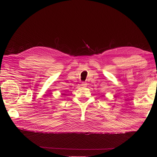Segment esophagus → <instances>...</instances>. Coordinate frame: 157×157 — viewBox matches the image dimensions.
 Returning <instances> with one entry per match:
<instances>
[{
  "mask_svg": "<svg viewBox=\"0 0 157 157\" xmlns=\"http://www.w3.org/2000/svg\"><path fill=\"white\" fill-rule=\"evenodd\" d=\"M82 86H84V87H86V86H88V84L86 82H82Z\"/></svg>",
  "mask_w": 157,
  "mask_h": 157,
  "instance_id": "obj_1",
  "label": "esophagus"
}]
</instances>
